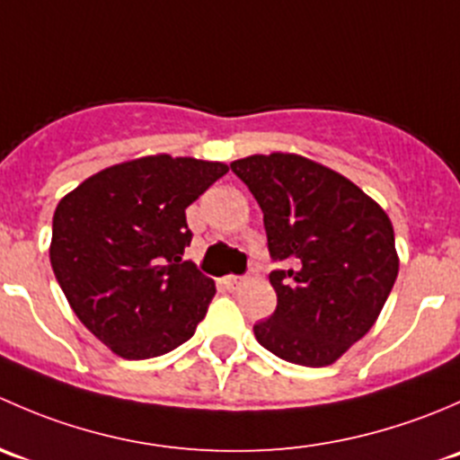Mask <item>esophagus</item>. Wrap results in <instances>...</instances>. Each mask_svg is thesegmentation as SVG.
<instances>
[{
    "label": "esophagus",
    "mask_w": 460,
    "mask_h": 460,
    "mask_svg": "<svg viewBox=\"0 0 460 460\" xmlns=\"http://www.w3.org/2000/svg\"><path fill=\"white\" fill-rule=\"evenodd\" d=\"M222 282H225L226 289L234 291V289H238L240 285H243L244 278H240V276H226V278H222Z\"/></svg>",
    "instance_id": "1"
}]
</instances>
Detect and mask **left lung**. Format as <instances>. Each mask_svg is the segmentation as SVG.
<instances>
[{
	"instance_id": "left-lung-1",
	"label": "left lung",
	"mask_w": 460,
	"mask_h": 460,
	"mask_svg": "<svg viewBox=\"0 0 460 460\" xmlns=\"http://www.w3.org/2000/svg\"><path fill=\"white\" fill-rule=\"evenodd\" d=\"M264 216L276 312L253 324L278 358L324 367L374 327L398 276L387 213L336 171L294 153L231 162Z\"/></svg>"
}]
</instances>
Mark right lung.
<instances>
[{
  "mask_svg": "<svg viewBox=\"0 0 460 460\" xmlns=\"http://www.w3.org/2000/svg\"><path fill=\"white\" fill-rule=\"evenodd\" d=\"M229 171L148 155L109 166L59 200L50 264L75 316L111 351L155 358L196 333L216 285L189 260L187 207Z\"/></svg>",
  "mask_w": 460,
  "mask_h": 460,
  "instance_id": "right-lung-1",
  "label": "right lung"
}]
</instances>
